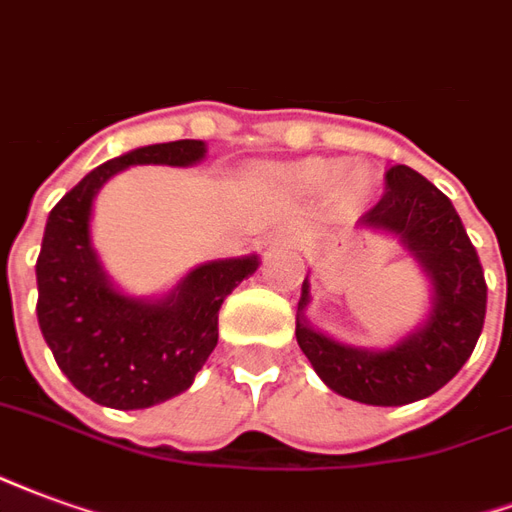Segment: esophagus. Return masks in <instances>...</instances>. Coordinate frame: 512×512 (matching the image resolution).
Returning a JSON list of instances; mask_svg holds the SVG:
<instances>
[{
  "label": "esophagus",
  "instance_id": "obj_1",
  "mask_svg": "<svg viewBox=\"0 0 512 512\" xmlns=\"http://www.w3.org/2000/svg\"><path fill=\"white\" fill-rule=\"evenodd\" d=\"M294 237V231L289 229V226H281V229L275 231V242H286V240H292Z\"/></svg>",
  "mask_w": 512,
  "mask_h": 512
}]
</instances>
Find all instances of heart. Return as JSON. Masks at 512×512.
<instances>
[{"label":"heart","mask_w":512,"mask_h":512,"mask_svg":"<svg viewBox=\"0 0 512 512\" xmlns=\"http://www.w3.org/2000/svg\"><path fill=\"white\" fill-rule=\"evenodd\" d=\"M289 179H292L297 188L311 190V193L330 190L335 185V190L341 193V199L346 201L365 199L368 190H371V177H368V171L346 169V163H341V160H302V163H297V166L289 169Z\"/></svg>","instance_id":"1"}]
</instances>
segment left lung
<instances>
[{"label":"left lung","mask_w":512,"mask_h":512,"mask_svg":"<svg viewBox=\"0 0 512 512\" xmlns=\"http://www.w3.org/2000/svg\"><path fill=\"white\" fill-rule=\"evenodd\" d=\"M357 226L401 240L431 283V305L420 327L387 349H365L316 330L305 319L311 281L297 302V343L333 393L368 406H404L434 395L453 379L486 319V278L475 245L445 193L409 166L387 171V188Z\"/></svg>","instance_id":"8db88e82"}]
</instances>
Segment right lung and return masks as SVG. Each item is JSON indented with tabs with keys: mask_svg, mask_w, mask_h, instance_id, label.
<instances>
[{
	"mask_svg": "<svg viewBox=\"0 0 512 512\" xmlns=\"http://www.w3.org/2000/svg\"><path fill=\"white\" fill-rule=\"evenodd\" d=\"M207 144L182 138L108 160L51 210L37 256V322L62 374L108 409H149L185 393L218 346V311L259 256L204 261L160 297L114 286L92 248V204L130 166H196Z\"/></svg>",
	"mask_w": 512,
	"mask_h": 512,
	"instance_id": "right-lung-1",
	"label": "right lung"
}]
</instances>
